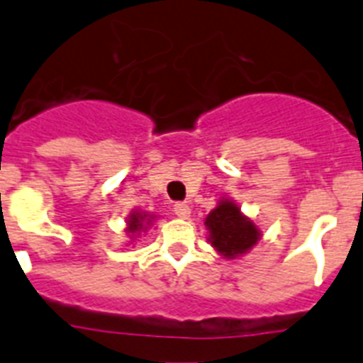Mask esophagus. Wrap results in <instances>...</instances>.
Listing matches in <instances>:
<instances>
[{
	"label": "esophagus",
	"instance_id": "1",
	"mask_svg": "<svg viewBox=\"0 0 363 363\" xmlns=\"http://www.w3.org/2000/svg\"><path fill=\"white\" fill-rule=\"evenodd\" d=\"M174 214L178 218H189L191 216V209L187 203H176L174 205Z\"/></svg>",
	"mask_w": 363,
	"mask_h": 363
}]
</instances>
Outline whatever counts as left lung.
I'll use <instances>...</instances> for the list:
<instances>
[{
  "mask_svg": "<svg viewBox=\"0 0 363 363\" xmlns=\"http://www.w3.org/2000/svg\"><path fill=\"white\" fill-rule=\"evenodd\" d=\"M209 242L218 255L234 259L247 255L262 238V230L229 198H221L205 218Z\"/></svg>",
  "mask_w": 363,
  "mask_h": 363,
  "instance_id": "left-lung-1",
  "label": "left lung"
}]
</instances>
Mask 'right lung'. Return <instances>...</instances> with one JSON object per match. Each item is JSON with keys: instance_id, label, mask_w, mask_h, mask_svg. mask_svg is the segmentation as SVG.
Instances as JSON below:
<instances>
[{"instance_id": "obj_1", "label": "right lung", "mask_w": 363, "mask_h": 363, "mask_svg": "<svg viewBox=\"0 0 363 363\" xmlns=\"http://www.w3.org/2000/svg\"><path fill=\"white\" fill-rule=\"evenodd\" d=\"M154 218L156 216H152V214L149 213H143V211H133V213L129 214V218H127V229H125L129 233L130 240L140 236L142 233H145V230L152 225Z\"/></svg>"}]
</instances>
